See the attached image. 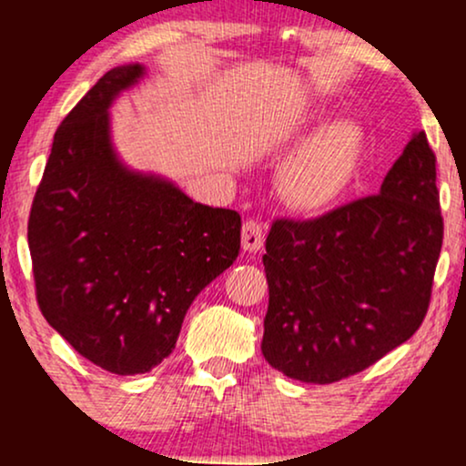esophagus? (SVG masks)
<instances>
[{
  "mask_svg": "<svg viewBox=\"0 0 466 466\" xmlns=\"http://www.w3.org/2000/svg\"><path fill=\"white\" fill-rule=\"evenodd\" d=\"M243 249L245 251H258L263 248V226H260L256 218H248V221L243 223Z\"/></svg>",
  "mask_w": 466,
  "mask_h": 466,
  "instance_id": "obj_1",
  "label": "esophagus"
}]
</instances>
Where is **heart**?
Segmentation results:
<instances>
[{"label": "heart", "instance_id": "b5f03b06", "mask_svg": "<svg viewBox=\"0 0 466 466\" xmlns=\"http://www.w3.org/2000/svg\"><path fill=\"white\" fill-rule=\"evenodd\" d=\"M361 153V131L349 120L326 125L289 157L282 195L300 210H318L344 190Z\"/></svg>", "mask_w": 466, "mask_h": 466}]
</instances>
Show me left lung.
<instances>
[{
	"label": "left lung",
	"mask_w": 466,
	"mask_h": 466,
	"mask_svg": "<svg viewBox=\"0 0 466 466\" xmlns=\"http://www.w3.org/2000/svg\"><path fill=\"white\" fill-rule=\"evenodd\" d=\"M436 155L414 133L377 195L322 217L276 218L263 256V355L304 383L366 370L419 330L442 248Z\"/></svg>",
	"instance_id": "8db88e82"
}]
</instances>
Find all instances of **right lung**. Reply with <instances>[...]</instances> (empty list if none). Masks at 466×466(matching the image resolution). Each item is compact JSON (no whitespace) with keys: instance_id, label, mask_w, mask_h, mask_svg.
<instances>
[{"instance_id":"add662e5","label":"right lung","mask_w":466,"mask_h":466,"mask_svg":"<svg viewBox=\"0 0 466 466\" xmlns=\"http://www.w3.org/2000/svg\"><path fill=\"white\" fill-rule=\"evenodd\" d=\"M142 74L137 63L109 69L58 125L28 218L41 313L114 374L162 363L192 300L240 249L238 212L192 201L116 157L109 106Z\"/></svg>"}]
</instances>
